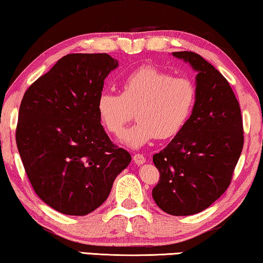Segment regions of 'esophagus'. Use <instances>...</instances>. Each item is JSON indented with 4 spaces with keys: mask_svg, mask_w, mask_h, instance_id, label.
Segmentation results:
<instances>
[{
    "mask_svg": "<svg viewBox=\"0 0 263 263\" xmlns=\"http://www.w3.org/2000/svg\"><path fill=\"white\" fill-rule=\"evenodd\" d=\"M133 160H135L136 164L140 165V164H144L145 162H146V158H145L142 154H136L135 156H133Z\"/></svg>",
    "mask_w": 263,
    "mask_h": 263,
    "instance_id": "34e87169",
    "label": "esophagus"
}]
</instances>
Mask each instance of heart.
Here are the masks:
<instances>
[{
    "label": "heart",
    "mask_w": 263,
    "mask_h": 263,
    "mask_svg": "<svg viewBox=\"0 0 263 263\" xmlns=\"http://www.w3.org/2000/svg\"><path fill=\"white\" fill-rule=\"evenodd\" d=\"M196 101L197 87L189 78L144 67L123 81L120 93L101 92L97 111L112 135H119L135 112L138 121L121 135V142L138 148L155 138L178 135L193 115Z\"/></svg>",
    "instance_id": "obj_1"
}]
</instances>
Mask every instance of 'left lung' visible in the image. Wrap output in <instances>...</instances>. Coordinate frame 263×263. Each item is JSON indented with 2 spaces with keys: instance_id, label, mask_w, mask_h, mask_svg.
<instances>
[{
  "instance_id": "left-lung-1",
  "label": "left lung",
  "mask_w": 263,
  "mask_h": 263,
  "mask_svg": "<svg viewBox=\"0 0 263 263\" xmlns=\"http://www.w3.org/2000/svg\"><path fill=\"white\" fill-rule=\"evenodd\" d=\"M197 72V101L185 126L154 155L159 181L152 190L156 204L174 216L210 206L232 182L243 147L241 108L229 82L194 52H174Z\"/></svg>"
}]
</instances>
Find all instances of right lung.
Wrapping results in <instances>:
<instances>
[{"mask_svg":"<svg viewBox=\"0 0 263 263\" xmlns=\"http://www.w3.org/2000/svg\"><path fill=\"white\" fill-rule=\"evenodd\" d=\"M118 61L106 53L67 54L33 82L20 105L16 144L36 195L72 216L106 201L131 155L111 142L97 111Z\"/></svg>","mask_w":263,"mask_h":263,"instance_id":"1","label":"right lung"}]
</instances>
